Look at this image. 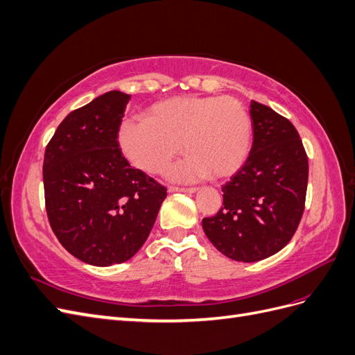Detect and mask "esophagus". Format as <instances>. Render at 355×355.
<instances>
[{"instance_id": "esophagus-1", "label": "esophagus", "mask_w": 355, "mask_h": 355, "mask_svg": "<svg viewBox=\"0 0 355 355\" xmlns=\"http://www.w3.org/2000/svg\"><path fill=\"white\" fill-rule=\"evenodd\" d=\"M198 189L197 188H178V187H170L168 192H185V194H196Z\"/></svg>"}]
</instances>
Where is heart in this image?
<instances>
[{
    "label": "heart",
    "instance_id": "obj_1",
    "mask_svg": "<svg viewBox=\"0 0 355 355\" xmlns=\"http://www.w3.org/2000/svg\"><path fill=\"white\" fill-rule=\"evenodd\" d=\"M252 118L231 96H175L154 103L144 121H125L118 142L128 163L161 175L182 151L188 157L171 171L179 180L232 176L252 146Z\"/></svg>",
    "mask_w": 355,
    "mask_h": 355
}]
</instances>
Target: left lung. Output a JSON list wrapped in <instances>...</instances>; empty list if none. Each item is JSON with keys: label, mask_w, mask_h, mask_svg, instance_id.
I'll return each instance as SVG.
<instances>
[{"label": "left lung", "mask_w": 355, "mask_h": 355, "mask_svg": "<svg viewBox=\"0 0 355 355\" xmlns=\"http://www.w3.org/2000/svg\"><path fill=\"white\" fill-rule=\"evenodd\" d=\"M250 118V154L222 187L223 207L202 219L211 244L237 262L262 261L292 240L308 185V158L295 125L254 101Z\"/></svg>", "instance_id": "1"}]
</instances>
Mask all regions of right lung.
<instances>
[{
	"instance_id": "1",
	"label": "right lung",
	"mask_w": 355,
	"mask_h": 355,
	"mask_svg": "<svg viewBox=\"0 0 355 355\" xmlns=\"http://www.w3.org/2000/svg\"><path fill=\"white\" fill-rule=\"evenodd\" d=\"M130 94L112 90L65 116L44 154L46 210L77 259L110 266L133 257L151 232L167 189L130 167L118 130Z\"/></svg>"
}]
</instances>
